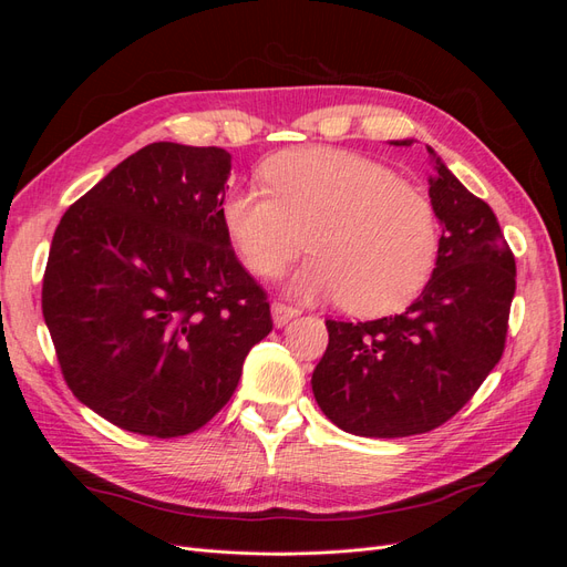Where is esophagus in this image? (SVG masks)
I'll return each instance as SVG.
<instances>
[{
	"mask_svg": "<svg viewBox=\"0 0 567 567\" xmlns=\"http://www.w3.org/2000/svg\"><path fill=\"white\" fill-rule=\"evenodd\" d=\"M298 315H300V310H298V307H293V305L281 302V300H274L271 302V319H274V323H277V326L288 323L290 319L298 317Z\"/></svg>",
	"mask_w": 567,
	"mask_h": 567,
	"instance_id": "1",
	"label": "esophagus"
}]
</instances>
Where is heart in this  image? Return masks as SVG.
<instances>
[{
    "label": "heart",
    "instance_id": "heart-1",
    "mask_svg": "<svg viewBox=\"0 0 567 567\" xmlns=\"http://www.w3.org/2000/svg\"><path fill=\"white\" fill-rule=\"evenodd\" d=\"M267 190L221 200V225L244 265L262 279L310 246L290 281L302 298H338L357 317L402 310L431 279L440 225L431 198L383 163L340 148H296L262 167Z\"/></svg>",
    "mask_w": 567,
    "mask_h": 567
}]
</instances>
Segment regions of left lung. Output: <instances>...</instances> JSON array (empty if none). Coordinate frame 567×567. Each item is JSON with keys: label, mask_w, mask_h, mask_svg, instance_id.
Segmentation results:
<instances>
[{"label": "left lung", "mask_w": 567, "mask_h": 567, "mask_svg": "<svg viewBox=\"0 0 567 567\" xmlns=\"http://www.w3.org/2000/svg\"><path fill=\"white\" fill-rule=\"evenodd\" d=\"M427 153L435 161L427 194L442 221L431 281L402 315L357 323L326 319L329 348L312 373L315 400L326 419L352 435L433 431L473 398L504 354L516 257L489 205L431 146Z\"/></svg>", "instance_id": "1"}]
</instances>
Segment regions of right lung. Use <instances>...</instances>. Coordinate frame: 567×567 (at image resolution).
<instances>
[{
  "label": "right lung",
  "mask_w": 567,
  "mask_h": 567,
  "mask_svg": "<svg viewBox=\"0 0 567 567\" xmlns=\"http://www.w3.org/2000/svg\"><path fill=\"white\" fill-rule=\"evenodd\" d=\"M229 169L225 148L148 144L59 221L42 315L68 388L123 431H198L271 331L221 225Z\"/></svg>",
  "instance_id": "1"
}]
</instances>
